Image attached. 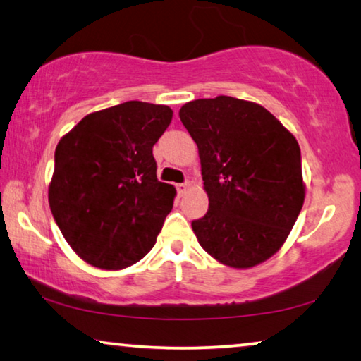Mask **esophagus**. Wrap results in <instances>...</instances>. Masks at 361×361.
<instances>
[{"instance_id":"34e87169","label":"esophagus","mask_w":361,"mask_h":361,"mask_svg":"<svg viewBox=\"0 0 361 361\" xmlns=\"http://www.w3.org/2000/svg\"><path fill=\"white\" fill-rule=\"evenodd\" d=\"M189 188H191V183L185 181V183H181V185H176V191H178L180 195H183V194H185V192L188 191Z\"/></svg>"}]
</instances>
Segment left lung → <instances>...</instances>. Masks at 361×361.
Returning <instances> with one entry per match:
<instances>
[{"label": "left lung", "instance_id": "1", "mask_svg": "<svg viewBox=\"0 0 361 361\" xmlns=\"http://www.w3.org/2000/svg\"><path fill=\"white\" fill-rule=\"evenodd\" d=\"M180 119L197 145L209 212L191 223L216 261L264 262L283 245L302 209L301 149L258 103L219 95L185 103Z\"/></svg>", "mask_w": 361, "mask_h": 361}]
</instances>
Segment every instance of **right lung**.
<instances>
[{"label":"right lung","instance_id":"right-lung-1","mask_svg":"<svg viewBox=\"0 0 361 361\" xmlns=\"http://www.w3.org/2000/svg\"><path fill=\"white\" fill-rule=\"evenodd\" d=\"M172 116L166 105L126 102L87 114L59 142L49 205L89 264L119 271L154 247L176 191L157 180L152 146Z\"/></svg>","mask_w":361,"mask_h":361}]
</instances>
